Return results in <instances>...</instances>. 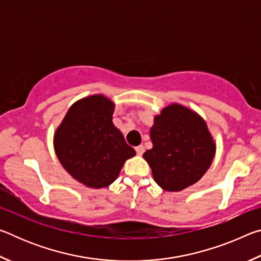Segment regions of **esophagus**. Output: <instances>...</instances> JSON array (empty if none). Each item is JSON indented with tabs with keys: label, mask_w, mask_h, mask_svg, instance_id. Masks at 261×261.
<instances>
[{
	"label": "esophagus",
	"mask_w": 261,
	"mask_h": 261,
	"mask_svg": "<svg viewBox=\"0 0 261 261\" xmlns=\"http://www.w3.org/2000/svg\"><path fill=\"white\" fill-rule=\"evenodd\" d=\"M136 152H137V154H138V155H143V153L145 152V148H144L143 145H139V146H137Z\"/></svg>",
	"instance_id": "34e87169"
}]
</instances>
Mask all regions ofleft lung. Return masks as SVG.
<instances>
[{
    "label": "left lung",
    "mask_w": 261,
    "mask_h": 261,
    "mask_svg": "<svg viewBox=\"0 0 261 261\" xmlns=\"http://www.w3.org/2000/svg\"><path fill=\"white\" fill-rule=\"evenodd\" d=\"M153 147L143 154L153 178L166 191L177 192L197 183L212 165L215 143L196 112L173 103L154 117Z\"/></svg>",
    "instance_id": "1"
}]
</instances>
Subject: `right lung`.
Returning <instances> with one entry per match:
<instances>
[{"mask_svg": "<svg viewBox=\"0 0 261 261\" xmlns=\"http://www.w3.org/2000/svg\"><path fill=\"white\" fill-rule=\"evenodd\" d=\"M115 105L102 94L74 102L54 135L61 165L78 182L101 189L117 178L124 162L136 155L114 125Z\"/></svg>", "mask_w": 261, "mask_h": 261, "instance_id": "obj_1", "label": "right lung"}]
</instances>
